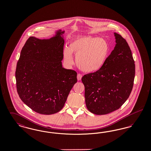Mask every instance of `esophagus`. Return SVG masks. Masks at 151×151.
<instances>
[{"label":"esophagus","mask_w":151,"mask_h":151,"mask_svg":"<svg viewBox=\"0 0 151 151\" xmlns=\"http://www.w3.org/2000/svg\"><path fill=\"white\" fill-rule=\"evenodd\" d=\"M77 78H78V80H80L82 78V75L80 74V73H78V75H77Z\"/></svg>","instance_id":"obj_1"}]
</instances>
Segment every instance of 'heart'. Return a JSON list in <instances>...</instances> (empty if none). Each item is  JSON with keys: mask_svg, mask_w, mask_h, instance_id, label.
Returning a JSON list of instances; mask_svg holds the SVG:
<instances>
[{"mask_svg": "<svg viewBox=\"0 0 151 151\" xmlns=\"http://www.w3.org/2000/svg\"><path fill=\"white\" fill-rule=\"evenodd\" d=\"M109 46L103 38L86 36L71 41L68 48L63 50L65 62L69 65L73 63L72 53L76 56L78 66L83 71L94 72L100 70L109 55Z\"/></svg>", "mask_w": 151, "mask_h": 151, "instance_id": "b5f03b06", "label": "heart"}]
</instances>
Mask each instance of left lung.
I'll return each mask as SVG.
<instances>
[{
	"label": "left lung",
	"instance_id": "obj_1",
	"mask_svg": "<svg viewBox=\"0 0 151 151\" xmlns=\"http://www.w3.org/2000/svg\"><path fill=\"white\" fill-rule=\"evenodd\" d=\"M114 36L115 47L102 67L81 79L86 108L97 115L107 114L121 108L134 86L135 65L131 50L122 36L116 33Z\"/></svg>",
	"mask_w": 151,
	"mask_h": 151
}]
</instances>
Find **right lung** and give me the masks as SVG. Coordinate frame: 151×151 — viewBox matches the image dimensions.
I'll use <instances>...</instances> for the list:
<instances>
[{"mask_svg":"<svg viewBox=\"0 0 151 151\" xmlns=\"http://www.w3.org/2000/svg\"><path fill=\"white\" fill-rule=\"evenodd\" d=\"M65 33L58 30L47 40L30 37L23 46L15 72L22 101L41 114L57 113L77 82V72L62 67Z\"/></svg>","mask_w":151,"mask_h":151,"instance_id":"obj_1","label":"right lung"}]
</instances>
